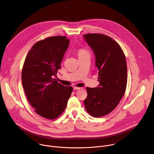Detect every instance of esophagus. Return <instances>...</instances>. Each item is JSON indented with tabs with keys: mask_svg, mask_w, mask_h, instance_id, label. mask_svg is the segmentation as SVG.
<instances>
[{
	"mask_svg": "<svg viewBox=\"0 0 154 154\" xmlns=\"http://www.w3.org/2000/svg\"><path fill=\"white\" fill-rule=\"evenodd\" d=\"M73 89H74V90H79L81 89V88H80V87H74Z\"/></svg>",
	"mask_w": 154,
	"mask_h": 154,
	"instance_id": "34e87169",
	"label": "esophagus"
}]
</instances>
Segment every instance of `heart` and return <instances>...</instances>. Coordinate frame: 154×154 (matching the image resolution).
Segmentation results:
<instances>
[{
  "mask_svg": "<svg viewBox=\"0 0 154 154\" xmlns=\"http://www.w3.org/2000/svg\"><path fill=\"white\" fill-rule=\"evenodd\" d=\"M87 54H89L88 51L84 48H81L79 50V56H84V55H87Z\"/></svg>",
  "mask_w": 154,
  "mask_h": 154,
  "instance_id": "obj_1",
  "label": "heart"
}]
</instances>
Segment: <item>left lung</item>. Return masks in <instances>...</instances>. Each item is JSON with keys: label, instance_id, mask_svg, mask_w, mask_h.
Segmentation results:
<instances>
[{"label": "left lung", "instance_id": "1", "mask_svg": "<svg viewBox=\"0 0 154 154\" xmlns=\"http://www.w3.org/2000/svg\"><path fill=\"white\" fill-rule=\"evenodd\" d=\"M83 37L94 51L100 83L97 87L86 88L87 97L84 104L90 115L101 117L113 111L125 94L127 61L120 46L110 37L98 33Z\"/></svg>", "mask_w": 154, "mask_h": 154}]
</instances>
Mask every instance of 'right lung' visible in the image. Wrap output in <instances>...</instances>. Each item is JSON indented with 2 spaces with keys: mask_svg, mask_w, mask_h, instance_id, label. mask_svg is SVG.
I'll use <instances>...</instances> for the list:
<instances>
[{
  "mask_svg": "<svg viewBox=\"0 0 154 154\" xmlns=\"http://www.w3.org/2000/svg\"><path fill=\"white\" fill-rule=\"evenodd\" d=\"M66 38L53 36L35 43L24 63L22 82L25 94L35 112L45 119L58 118L72 91V87L53 79L69 45Z\"/></svg>",
  "mask_w": 154,
  "mask_h": 154,
  "instance_id": "right-lung-1",
  "label": "right lung"
}]
</instances>
